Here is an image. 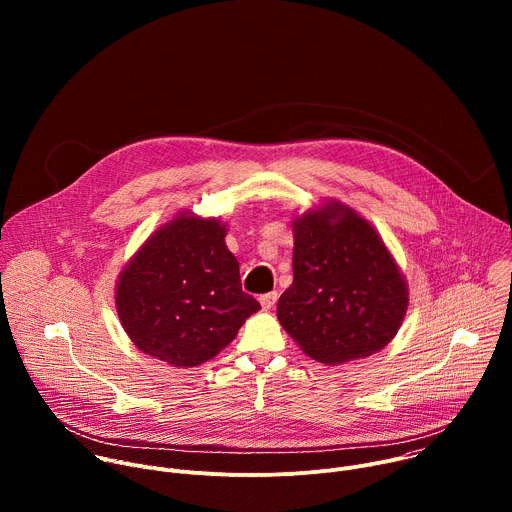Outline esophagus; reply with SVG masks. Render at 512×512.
Listing matches in <instances>:
<instances>
[{
    "mask_svg": "<svg viewBox=\"0 0 512 512\" xmlns=\"http://www.w3.org/2000/svg\"><path fill=\"white\" fill-rule=\"evenodd\" d=\"M259 302H261L263 310H271L277 304V291H269V294H263L259 298Z\"/></svg>",
    "mask_w": 512,
    "mask_h": 512,
    "instance_id": "esophagus-1",
    "label": "esophagus"
}]
</instances>
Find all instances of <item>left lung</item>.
I'll list each match as a JSON object with an SVG mask.
<instances>
[{
	"instance_id": "obj_1",
	"label": "left lung",
	"mask_w": 512,
	"mask_h": 512,
	"mask_svg": "<svg viewBox=\"0 0 512 512\" xmlns=\"http://www.w3.org/2000/svg\"><path fill=\"white\" fill-rule=\"evenodd\" d=\"M294 283L277 320L318 362L344 364L383 350L399 332L409 289L377 229L328 198L291 223Z\"/></svg>"
}]
</instances>
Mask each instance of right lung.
Wrapping results in <instances>:
<instances>
[{
  "instance_id": "add662e5",
  "label": "right lung",
  "mask_w": 512,
  "mask_h": 512,
  "mask_svg": "<svg viewBox=\"0 0 512 512\" xmlns=\"http://www.w3.org/2000/svg\"><path fill=\"white\" fill-rule=\"evenodd\" d=\"M227 225L178 212L121 269L115 308L145 354L172 367H198L229 346L259 302L241 289Z\"/></svg>"
}]
</instances>
